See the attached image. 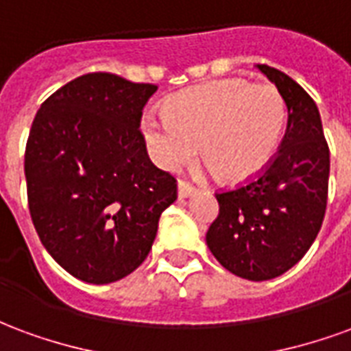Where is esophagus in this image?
I'll return each mask as SVG.
<instances>
[{
    "label": "esophagus",
    "mask_w": 351,
    "mask_h": 351,
    "mask_svg": "<svg viewBox=\"0 0 351 351\" xmlns=\"http://www.w3.org/2000/svg\"><path fill=\"white\" fill-rule=\"evenodd\" d=\"M195 191H197V188L191 182H188V180H178V195L180 197H190Z\"/></svg>",
    "instance_id": "34e87169"
}]
</instances>
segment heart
I'll use <instances>...</instances> for the list:
<instances>
[{"instance_id": "obj_1", "label": "heart", "mask_w": 351, "mask_h": 351, "mask_svg": "<svg viewBox=\"0 0 351 351\" xmlns=\"http://www.w3.org/2000/svg\"><path fill=\"white\" fill-rule=\"evenodd\" d=\"M163 116L143 120L148 150L161 167H180L199 146L216 180L241 184L259 175L274 158L286 103L271 82L226 79L169 97Z\"/></svg>"}]
</instances>
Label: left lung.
I'll return each instance as SVG.
<instances>
[{
	"label": "left lung",
	"mask_w": 351,
	"mask_h": 351,
	"mask_svg": "<svg viewBox=\"0 0 351 351\" xmlns=\"http://www.w3.org/2000/svg\"><path fill=\"white\" fill-rule=\"evenodd\" d=\"M258 67L286 101V133L259 175L216 191L220 213L206 231L221 267L254 282L301 261L322 229L329 191V146L316 103L286 73Z\"/></svg>",
	"instance_id": "8db88e82"
}]
</instances>
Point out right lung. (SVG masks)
<instances>
[{
	"instance_id": "1",
	"label": "right lung",
	"mask_w": 351,
	"mask_h": 351,
	"mask_svg": "<svg viewBox=\"0 0 351 351\" xmlns=\"http://www.w3.org/2000/svg\"><path fill=\"white\" fill-rule=\"evenodd\" d=\"M156 84L88 73L50 95L27 137L24 173L35 231L58 265L110 284L152 248L176 178L154 165L141 128Z\"/></svg>"
}]
</instances>
